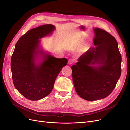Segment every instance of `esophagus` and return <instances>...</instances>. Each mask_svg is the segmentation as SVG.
Masks as SVG:
<instances>
[{"label":"esophagus","instance_id":"34e87169","mask_svg":"<svg viewBox=\"0 0 130 130\" xmlns=\"http://www.w3.org/2000/svg\"><path fill=\"white\" fill-rule=\"evenodd\" d=\"M73 63V60L72 59H69L68 60V64L71 65Z\"/></svg>","mask_w":130,"mask_h":130}]
</instances>
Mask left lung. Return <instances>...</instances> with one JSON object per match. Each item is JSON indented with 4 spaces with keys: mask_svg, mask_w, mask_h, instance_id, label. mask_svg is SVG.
<instances>
[{
    "mask_svg": "<svg viewBox=\"0 0 130 130\" xmlns=\"http://www.w3.org/2000/svg\"><path fill=\"white\" fill-rule=\"evenodd\" d=\"M93 30L95 47L90 48L71 67L77 93L89 101L108 96L121 74L122 57L115 38L99 28Z\"/></svg>",
    "mask_w": 130,
    "mask_h": 130,
    "instance_id": "1",
    "label": "left lung"
}]
</instances>
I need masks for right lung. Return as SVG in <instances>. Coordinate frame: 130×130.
Masks as SVG:
<instances>
[{"label":"right lung","mask_w":130,"mask_h":130,"mask_svg":"<svg viewBox=\"0 0 130 130\" xmlns=\"http://www.w3.org/2000/svg\"><path fill=\"white\" fill-rule=\"evenodd\" d=\"M55 27L52 24L39 26L27 31L16 42L11 58V70L15 88L26 98L38 100L52 92L56 78L67 59L56 58L39 49L40 39L51 34ZM42 62L35 63L37 55Z\"/></svg>","instance_id":"obj_1"}]
</instances>
